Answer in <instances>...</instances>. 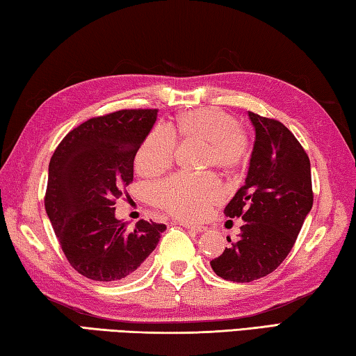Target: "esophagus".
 <instances>
[{"instance_id":"esophagus-1","label":"esophagus","mask_w":356,"mask_h":356,"mask_svg":"<svg viewBox=\"0 0 356 356\" xmlns=\"http://www.w3.org/2000/svg\"><path fill=\"white\" fill-rule=\"evenodd\" d=\"M180 226H184L185 229H191V231L195 232H204L206 231V226H197V225H191V222H186V221H179Z\"/></svg>"}]
</instances>
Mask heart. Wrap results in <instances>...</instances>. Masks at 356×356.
Returning a JSON list of instances; mask_svg holds the SVG:
<instances>
[{
    "mask_svg": "<svg viewBox=\"0 0 356 356\" xmlns=\"http://www.w3.org/2000/svg\"><path fill=\"white\" fill-rule=\"evenodd\" d=\"M176 140L204 143V165L220 172H232L248 152V134L237 118L221 108H200L179 114L170 127H155L144 138L136 152V166L144 176H156L172 165ZM154 202L180 220H201L222 201L218 180L172 176L156 184Z\"/></svg>",
    "mask_w": 356,
    "mask_h": 356,
    "instance_id": "b5f03b06",
    "label": "heart"
}]
</instances>
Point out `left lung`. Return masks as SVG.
Listing matches in <instances>:
<instances>
[{"label":"left lung","instance_id":"8db88e82","mask_svg":"<svg viewBox=\"0 0 356 356\" xmlns=\"http://www.w3.org/2000/svg\"><path fill=\"white\" fill-rule=\"evenodd\" d=\"M256 130L250 170L225 209L242 218L238 238L210 261L220 278L250 282L272 273L293 248L306 215L312 209L309 156L280 120L248 111Z\"/></svg>","mask_w":356,"mask_h":356}]
</instances>
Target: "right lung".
I'll return each mask as SVG.
<instances>
[{
  "mask_svg": "<svg viewBox=\"0 0 356 356\" xmlns=\"http://www.w3.org/2000/svg\"><path fill=\"white\" fill-rule=\"evenodd\" d=\"M159 110H119L88 119L59 143L48 165L45 210L63 252L94 281H124L140 273L166 226L127 229L113 207L134 182V160Z\"/></svg>",
  "mask_w": 356,
  "mask_h": 356,
  "instance_id": "add662e5",
  "label": "right lung"
}]
</instances>
